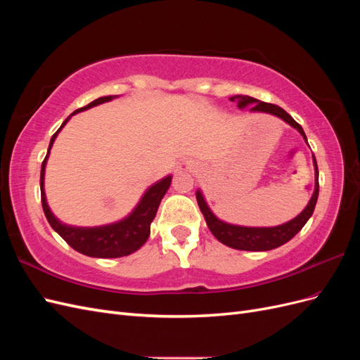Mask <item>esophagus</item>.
<instances>
[{
  "label": "esophagus",
  "instance_id": "34e87169",
  "mask_svg": "<svg viewBox=\"0 0 360 360\" xmlns=\"http://www.w3.org/2000/svg\"><path fill=\"white\" fill-rule=\"evenodd\" d=\"M195 168H197V165H195L192 160H183L179 167L180 171H186V172H192Z\"/></svg>",
  "mask_w": 360,
  "mask_h": 360
}]
</instances>
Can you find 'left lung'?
I'll return each instance as SVG.
<instances>
[{
	"label": "left lung",
	"mask_w": 360,
	"mask_h": 360,
	"mask_svg": "<svg viewBox=\"0 0 360 360\" xmlns=\"http://www.w3.org/2000/svg\"><path fill=\"white\" fill-rule=\"evenodd\" d=\"M230 101L237 102V106L240 108V110L250 108V111L252 112H266V114H271L281 120H284V122L288 123L291 127L297 129V132L303 136V139L307 141V144H308L307 135H304L302 126L278 105L261 102L258 99H254V97L245 96V94L233 96V97H230ZM312 160H314V169H315V186H314V193H312L308 205L304 207L302 213H299L296 217H294V219H291L285 224L276 225V226H242V225L224 222L210 210V207L207 205V201L204 198L202 192L198 189L197 191V201H198L201 213L204 214L207 226H209L212 234L221 243L230 246L233 249H240V250H270V249L279 248L284 243H287L288 240H291V238L304 226V224L308 222V219L314 213L315 204H317L319 167H317V160H315L314 155H312Z\"/></svg>",
	"instance_id": "8db88e82"
}]
</instances>
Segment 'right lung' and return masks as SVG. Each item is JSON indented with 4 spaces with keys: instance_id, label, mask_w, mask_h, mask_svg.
Returning a JSON list of instances; mask_svg holds the SVG:
<instances>
[{
    "instance_id": "right-lung-1",
    "label": "right lung",
    "mask_w": 360,
    "mask_h": 360,
    "mask_svg": "<svg viewBox=\"0 0 360 360\" xmlns=\"http://www.w3.org/2000/svg\"><path fill=\"white\" fill-rule=\"evenodd\" d=\"M118 96H103L99 99L93 101L84 108L76 110L72 115L78 114L81 111L90 110L93 106H97L105 102H110L115 99ZM69 115L61 127L57 130L56 134L52 135L49 148L45 160L41 163V171H40V193H41V207L43 212H45L46 219L49 225L56 230L63 240L66 242L69 246H72L75 250L86 255V257H94V258H118V257H126L134 254L143 246L150 236V225L153 222L156 212L159 209V204L163 198V195L167 193L169 189V184L172 177L167 176L165 179L159 180L158 183L151 184V186L144 192L143 197H141L139 202L136 204L135 209L130 212L124 219L101 225V226H72L63 224L60 219H57L56 214H53L49 209L46 195H45V168L46 162L49 158V151L52 148L53 141H56L60 130L66 126L69 122Z\"/></svg>"
}]
</instances>
